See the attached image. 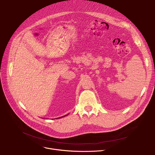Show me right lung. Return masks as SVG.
<instances>
[{
    "label": "right lung",
    "instance_id": "add662e5",
    "mask_svg": "<svg viewBox=\"0 0 155 155\" xmlns=\"http://www.w3.org/2000/svg\"><path fill=\"white\" fill-rule=\"evenodd\" d=\"M67 115H68V114H67ZM67 115H66V116H67Z\"/></svg>",
    "mask_w": 155,
    "mask_h": 155
}]
</instances>
